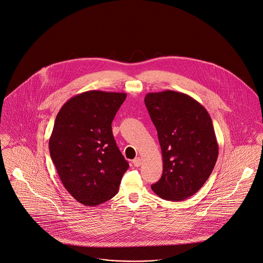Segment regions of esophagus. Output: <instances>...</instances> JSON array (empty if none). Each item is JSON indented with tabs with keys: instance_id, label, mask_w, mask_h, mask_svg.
Returning a JSON list of instances; mask_svg holds the SVG:
<instances>
[{
	"instance_id": "34e87169",
	"label": "esophagus",
	"mask_w": 263,
	"mask_h": 263,
	"mask_svg": "<svg viewBox=\"0 0 263 263\" xmlns=\"http://www.w3.org/2000/svg\"><path fill=\"white\" fill-rule=\"evenodd\" d=\"M133 163H134L135 166H140L141 163H142V160L140 158H136V159L133 160Z\"/></svg>"
}]
</instances>
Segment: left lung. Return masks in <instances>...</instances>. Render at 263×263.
I'll return each mask as SVG.
<instances>
[{
  "instance_id": "1",
  "label": "left lung",
  "mask_w": 263,
  "mask_h": 263,
  "mask_svg": "<svg viewBox=\"0 0 263 263\" xmlns=\"http://www.w3.org/2000/svg\"><path fill=\"white\" fill-rule=\"evenodd\" d=\"M145 104L163 155V175L152 190L165 200H185L203 186L217 162L212 119L197 100L174 90L149 92Z\"/></svg>"
}]
</instances>
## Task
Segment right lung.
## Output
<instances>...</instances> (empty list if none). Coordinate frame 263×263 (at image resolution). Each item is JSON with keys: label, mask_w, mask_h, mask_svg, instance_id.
<instances>
[{"label": "right lung", "mask_w": 263, "mask_h": 263, "mask_svg": "<svg viewBox=\"0 0 263 263\" xmlns=\"http://www.w3.org/2000/svg\"><path fill=\"white\" fill-rule=\"evenodd\" d=\"M125 99V92L88 90L71 98L56 116L51 159L64 187L86 206L114 197L129 167L111 129Z\"/></svg>", "instance_id": "obj_1"}]
</instances>
